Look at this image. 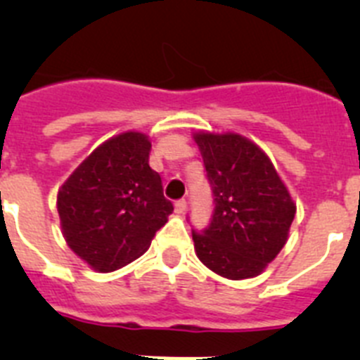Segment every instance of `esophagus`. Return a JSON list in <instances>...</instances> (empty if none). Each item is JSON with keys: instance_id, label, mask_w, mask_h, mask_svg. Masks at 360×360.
I'll return each mask as SVG.
<instances>
[{"instance_id": "1", "label": "esophagus", "mask_w": 360, "mask_h": 360, "mask_svg": "<svg viewBox=\"0 0 360 360\" xmlns=\"http://www.w3.org/2000/svg\"><path fill=\"white\" fill-rule=\"evenodd\" d=\"M186 209H187L186 200H178V202L174 203V211H176L178 214H184V212H186Z\"/></svg>"}]
</instances>
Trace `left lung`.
Wrapping results in <instances>:
<instances>
[{"instance_id":"obj_1","label":"left lung","mask_w":360,"mask_h":360,"mask_svg":"<svg viewBox=\"0 0 360 360\" xmlns=\"http://www.w3.org/2000/svg\"><path fill=\"white\" fill-rule=\"evenodd\" d=\"M214 195V214L195 252L214 274L256 278L288 240L295 203L265 151L240 133H193Z\"/></svg>"}]
</instances>
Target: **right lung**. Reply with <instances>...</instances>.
Masks as SVG:
<instances>
[{
	"instance_id": "obj_1",
	"label": "right lung",
	"mask_w": 360,
	"mask_h": 360,
	"mask_svg": "<svg viewBox=\"0 0 360 360\" xmlns=\"http://www.w3.org/2000/svg\"><path fill=\"white\" fill-rule=\"evenodd\" d=\"M146 133L111 136L75 167L57 193L66 245L97 272H113L149 249L173 212L149 167Z\"/></svg>"
}]
</instances>
